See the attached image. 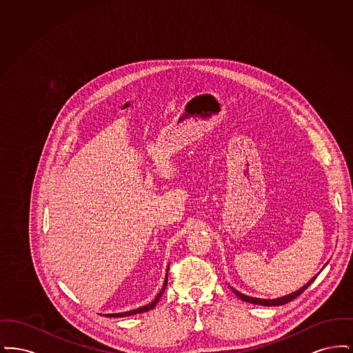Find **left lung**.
<instances>
[{
	"mask_svg": "<svg viewBox=\"0 0 353 353\" xmlns=\"http://www.w3.org/2000/svg\"><path fill=\"white\" fill-rule=\"evenodd\" d=\"M315 279H316V276H314L307 285H303L302 288H299L298 291H295V292H292V294H290V295L282 296V298H276V299H259V298H252V296H248V295H245V294H241L239 291H236L233 287H230V288L233 290V292H234L235 295H236L241 301H243V302L259 304V305H282V304L291 302V301H294L295 298H298L302 292H304V290L308 288V285H311Z\"/></svg>",
	"mask_w": 353,
	"mask_h": 353,
	"instance_id": "obj_1",
	"label": "left lung"
}]
</instances>
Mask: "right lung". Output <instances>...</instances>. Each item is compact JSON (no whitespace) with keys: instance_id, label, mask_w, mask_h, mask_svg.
I'll return each instance as SVG.
<instances>
[{"instance_id":"right-lung-1","label":"right lung","mask_w":353,"mask_h":353,"mask_svg":"<svg viewBox=\"0 0 353 353\" xmlns=\"http://www.w3.org/2000/svg\"><path fill=\"white\" fill-rule=\"evenodd\" d=\"M167 283H168V270H167V275H165V281H164V285H163V288H161V291L157 294V296L152 301L150 304H147V305H143V307H140V308H137V310H131V311H127V312H119V314H107L105 316H108V318H123V316H131V315H136V314H141V312H147V311H150V310H153L154 307H156V304L159 302V299L161 298V295H163V292L165 291V288H167Z\"/></svg>"}]
</instances>
